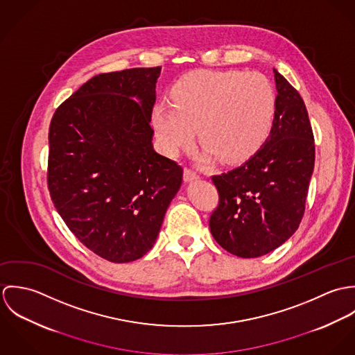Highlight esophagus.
Here are the masks:
<instances>
[{
  "instance_id": "34e87169",
  "label": "esophagus",
  "mask_w": 355,
  "mask_h": 355,
  "mask_svg": "<svg viewBox=\"0 0 355 355\" xmlns=\"http://www.w3.org/2000/svg\"><path fill=\"white\" fill-rule=\"evenodd\" d=\"M200 176L194 172V171H191V169H189V168H186L184 169V173H183V179H184V182L186 183H189V182H193V180H197Z\"/></svg>"
}]
</instances>
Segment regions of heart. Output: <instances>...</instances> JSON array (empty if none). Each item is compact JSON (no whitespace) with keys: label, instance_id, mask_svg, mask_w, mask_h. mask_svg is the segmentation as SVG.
I'll return each mask as SVG.
<instances>
[{"label":"heart","instance_id":"b5f03b06","mask_svg":"<svg viewBox=\"0 0 355 355\" xmlns=\"http://www.w3.org/2000/svg\"><path fill=\"white\" fill-rule=\"evenodd\" d=\"M172 98L153 109L158 144L168 155H176L198 132L201 162L250 158L266 142L277 107L272 83L261 73L239 69L190 72L175 83Z\"/></svg>","mask_w":355,"mask_h":355}]
</instances>
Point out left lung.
<instances>
[{"instance_id": "1", "label": "left lung", "mask_w": 355, "mask_h": 355, "mask_svg": "<svg viewBox=\"0 0 355 355\" xmlns=\"http://www.w3.org/2000/svg\"><path fill=\"white\" fill-rule=\"evenodd\" d=\"M277 107L263 146L241 166L211 176L218 206L209 227L228 253L255 258L282 246L304 217L314 137L300 93L273 69Z\"/></svg>"}]
</instances>
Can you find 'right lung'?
<instances>
[{
	"label": "right lung",
	"mask_w": 355,
	"mask_h": 355,
	"mask_svg": "<svg viewBox=\"0 0 355 355\" xmlns=\"http://www.w3.org/2000/svg\"><path fill=\"white\" fill-rule=\"evenodd\" d=\"M161 67L101 73L53 114L48 187L71 232L110 262L153 248L183 169L153 149Z\"/></svg>",
	"instance_id": "add662e5"
}]
</instances>
